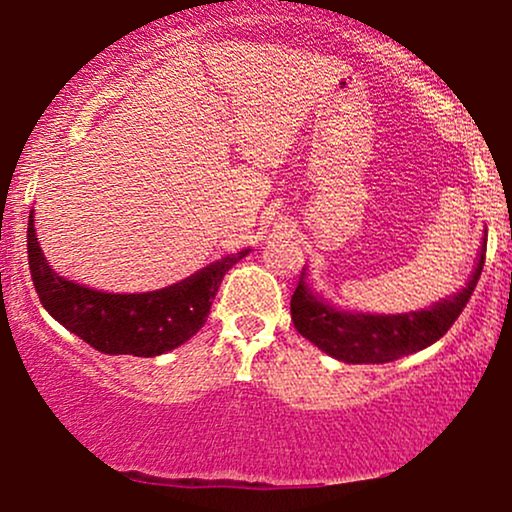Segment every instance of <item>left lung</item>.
I'll return each instance as SVG.
<instances>
[{
  "label": "left lung",
  "mask_w": 512,
  "mask_h": 512,
  "mask_svg": "<svg viewBox=\"0 0 512 512\" xmlns=\"http://www.w3.org/2000/svg\"><path fill=\"white\" fill-rule=\"evenodd\" d=\"M484 255H487V229L477 250L475 267L458 293L442 297L432 307L404 314H371L342 309L307 283V267L302 269L293 297L290 316L297 333L314 342L328 357L345 364H387L406 354L435 345L454 326L458 314L468 304L480 281Z\"/></svg>",
  "instance_id": "obj_1"
}]
</instances>
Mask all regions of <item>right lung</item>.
I'll return each instance as SVG.
<instances>
[{"instance_id":"add662e5","label":"right lung","mask_w":512,"mask_h":512,"mask_svg":"<svg viewBox=\"0 0 512 512\" xmlns=\"http://www.w3.org/2000/svg\"><path fill=\"white\" fill-rule=\"evenodd\" d=\"M248 250L210 262L184 281L148 293H106L58 276L37 241L35 210L28 217V264L44 309L103 354L158 357L193 338L208 319L226 271Z\"/></svg>"}]
</instances>
